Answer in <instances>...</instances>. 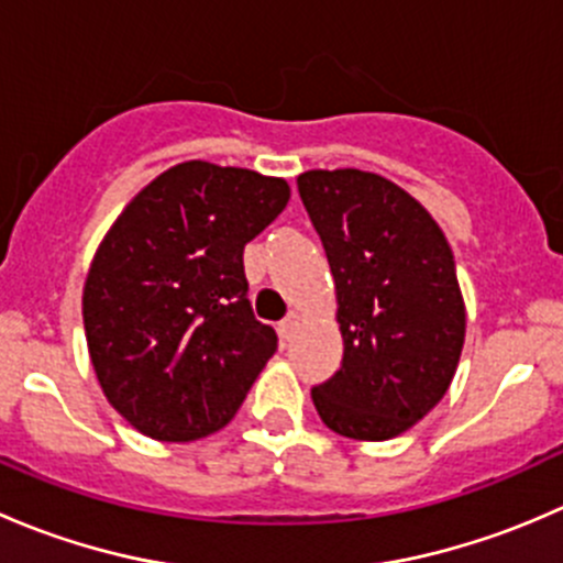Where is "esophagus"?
<instances>
[{
    "mask_svg": "<svg viewBox=\"0 0 563 563\" xmlns=\"http://www.w3.org/2000/svg\"><path fill=\"white\" fill-rule=\"evenodd\" d=\"M299 327H302V316H299L297 310H291V313L283 318V323H280V338H283V340H291L294 334H297Z\"/></svg>",
    "mask_w": 563,
    "mask_h": 563,
    "instance_id": "obj_1",
    "label": "esophagus"
}]
</instances>
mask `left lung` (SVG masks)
<instances>
[{"mask_svg":"<svg viewBox=\"0 0 563 563\" xmlns=\"http://www.w3.org/2000/svg\"><path fill=\"white\" fill-rule=\"evenodd\" d=\"M334 277L343 365L313 387L334 433L387 441L439 406L465 340L455 255L428 209L360 168L297 176Z\"/></svg>","mask_w":563,"mask_h":563,"instance_id":"8db88e82","label":"left lung"}]
</instances>
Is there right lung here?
<instances>
[{"label": "right lung", "instance_id": "right-lung-1", "mask_svg": "<svg viewBox=\"0 0 563 563\" xmlns=\"http://www.w3.org/2000/svg\"><path fill=\"white\" fill-rule=\"evenodd\" d=\"M288 198L280 176L187 161L113 220L84 283V329L106 400L139 433L185 444L240 411L277 351L250 310L242 250Z\"/></svg>", "mask_w": 563, "mask_h": 563}]
</instances>
